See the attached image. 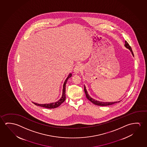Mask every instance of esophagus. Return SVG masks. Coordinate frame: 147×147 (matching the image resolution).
<instances>
[{
    "label": "esophagus",
    "instance_id": "obj_1",
    "mask_svg": "<svg viewBox=\"0 0 147 147\" xmlns=\"http://www.w3.org/2000/svg\"><path fill=\"white\" fill-rule=\"evenodd\" d=\"M82 69H83V66H82L81 64H77V65L75 66V68H74V72H75V74H78Z\"/></svg>",
    "mask_w": 147,
    "mask_h": 147
}]
</instances>
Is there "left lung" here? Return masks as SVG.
I'll use <instances>...</instances> for the list:
<instances>
[{
    "mask_svg": "<svg viewBox=\"0 0 147 147\" xmlns=\"http://www.w3.org/2000/svg\"><path fill=\"white\" fill-rule=\"evenodd\" d=\"M125 46L128 49L130 50V51H131L132 54L134 56V54H133V51L132 50V49L130 45H129L128 43L127 42V41H125ZM84 91H85V93L86 94V96L87 98L90 100L91 102H92L94 104H95L96 105H98V106H108V105H112V104H114L115 103H117V102H120L121 101H119V102H99L98 100H96L94 99H93L92 98H91L90 96H89L88 93L87 92V91L86 90V87L84 85Z\"/></svg>",
    "mask_w": 147,
    "mask_h": 147,
    "instance_id": "left-lung-1",
    "label": "left lung"
}]
</instances>
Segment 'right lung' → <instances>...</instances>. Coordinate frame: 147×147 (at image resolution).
<instances>
[{
	"label": "right lung",
	"instance_id": "1",
	"mask_svg": "<svg viewBox=\"0 0 147 147\" xmlns=\"http://www.w3.org/2000/svg\"><path fill=\"white\" fill-rule=\"evenodd\" d=\"M72 76V74H70L69 76H68L67 79L65 80V81L64 83L63 84V92H62V97L58 101L55 102H53V103H50V104H37L35 102H33L35 105L37 106H41L42 107L47 108H49V109H52V108H55L58 107L60 105L63 103L65 100V87L66 84L67 82V80L69 78H70V77Z\"/></svg>",
	"mask_w": 147,
	"mask_h": 147
}]
</instances>
